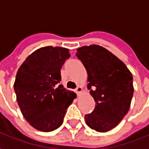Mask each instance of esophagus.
<instances>
[{"instance_id": "1", "label": "esophagus", "mask_w": 149, "mask_h": 149, "mask_svg": "<svg viewBox=\"0 0 149 149\" xmlns=\"http://www.w3.org/2000/svg\"><path fill=\"white\" fill-rule=\"evenodd\" d=\"M75 91H76V93H81V92L83 91V88H82L81 87H80V86H78V87L75 89Z\"/></svg>"}]
</instances>
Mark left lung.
Instances as JSON below:
<instances>
[{
  "instance_id": "8db88e82",
  "label": "left lung",
  "mask_w": 149,
  "mask_h": 149,
  "mask_svg": "<svg viewBox=\"0 0 149 149\" xmlns=\"http://www.w3.org/2000/svg\"><path fill=\"white\" fill-rule=\"evenodd\" d=\"M77 51L87 70V87L96 102L93 111L84 116L85 122L97 132L109 131L129 110L134 90L132 75L120 59L101 46H83Z\"/></svg>"
}]
</instances>
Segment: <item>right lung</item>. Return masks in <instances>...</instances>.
Masks as SVG:
<instances>
[{
	"mask_svg": "<svg viewBox=\"0 0 149 149\" xmlns=\"http://www.w3.org/2000/svg\"><path fill=\"white\" fill-rule=\"evenodd\" d=\"M70 57L68 49L47 46L28 56L14 82L17 100L25 120L33 128L51 132L63 123L76 93L62 84L61 69Z\"/></svg>",
	"mask_w": 149,
	"mask_h": 149,
	"instance_id": "add662e5",
	"label": "right lung"
}]
</instances>
